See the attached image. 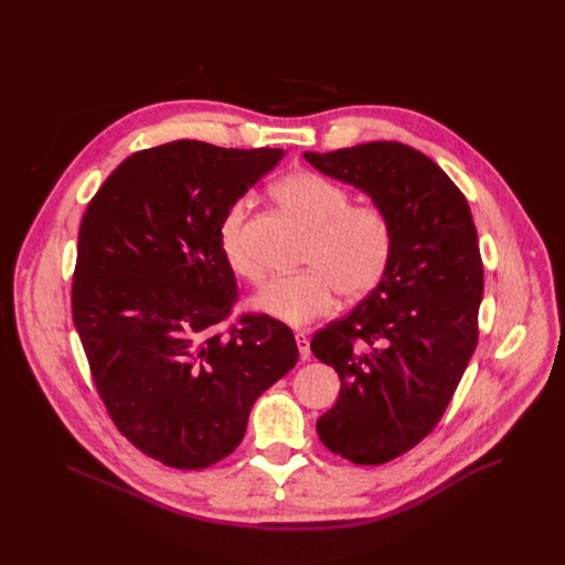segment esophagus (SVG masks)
Instances as JSON below:
<instances>
[{"label":"esophagus","instance_id":"esophagus-1","mask_svg":"<svg viewBox=\"0 0 565 565\" xmlns=\"http://www.w3.org/2000/svg\"><path fill=\"white\" fill-rule=\"evenodd\" d=\"M295 340H297V349H299V358L306 362V360H310V340H308V335L303 333V331H297L295 333Z\"/></svg>","mask_w":565,"mask_h":565}]
</instances>
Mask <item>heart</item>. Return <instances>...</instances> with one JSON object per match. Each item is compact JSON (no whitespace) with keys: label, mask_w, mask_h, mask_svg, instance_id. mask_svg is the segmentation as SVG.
I'll return each mask as SVG.
<instances>
[{"label":"heart","mask_w":565,"mask_h":565,"mask_svg":"<svg viewBox=\"0 0 565 565\" xmlns=\"http://www.w3.org/2000/svg\"><path fill=\"white\" fill-rule=\"evenodd\" d=\"M273 194L310 230L301 255V266L308 268L270 279L253 301L259 312L299 327L327 315L335 292L360 299L380 284L393 248L391 221L382 207L353 205L344 185L317 172L288 174ZM246 214V201H236L225 212L218 230L221 250L236 275L259 281V268L244 246Z\"/></svg>","instance_id":"b5f03b06"}]
</instances>
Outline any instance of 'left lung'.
<instances>
[{"mask_svg":"<svg viewBox=\"0 0 565 565\" xmlns=\"http://www.w3.org/2000/svg\"><path fill=\"white\" fill-rule=\"evenodd\" d=\"M303 158L366 192L391 221L384 277L310 351L342 380L319 440L355 465H382L434 431L478 344L482 262L467 199L423 151L375 140Z\"/></svg>","mask_w":565,"mask_h":565,"instance_id":"obj_1","label":"left lung"}]
</instances>
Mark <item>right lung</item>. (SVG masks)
<instances>
[{"mask_svg":"<svg viewBox=\"0 0 565 565\" xmlns=\"http://www.w3.org/2000/svg\"><path fill=\"white\" fill-rule=\"evenodd\" d=\"M284 149L174 140L125 158L77 234L73 324L118 431L177 469H203L244 440L257 397L299 360L292 331L238 315L221 250L225 212Z\"/></svg>","mask_w":565,"mask_h":565,"instance_id":"right-lung-1","label":"right lung"}]
</instances>
